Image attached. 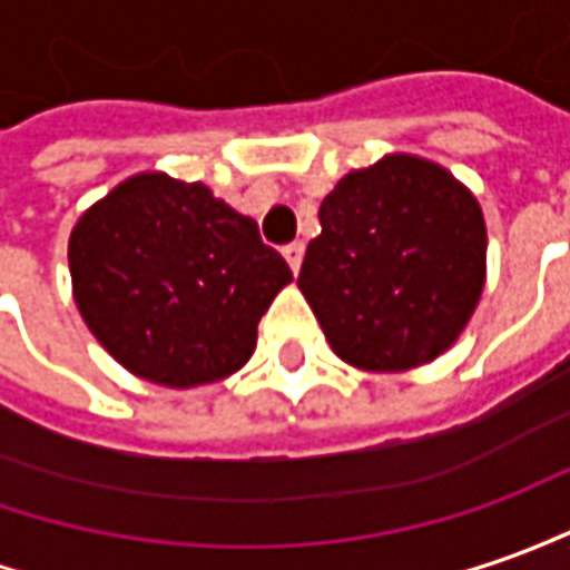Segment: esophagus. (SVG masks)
<instances>
[{"mask_svg":"<svg viewBox=\"0 0 570 570\" xmlns=\"http://www.w3.org/2000/svg\"><path fill=\"white\" fill-rule=\"evenodd\" d=\"M302 255H305V246H302L299 239H296V243H289V246H284V258L289 262V268L293 271H299Z\"/></svg>","mask_w":570,"mask_h":570,"instance_id":"34e87169","label":"esophagus"}]
</instances>
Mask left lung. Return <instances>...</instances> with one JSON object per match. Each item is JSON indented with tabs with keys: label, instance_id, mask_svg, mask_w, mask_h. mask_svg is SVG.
Listing matches in <instances>:
<instances>
[{
	"label": "left lung",
	"instance_id": "8db88e82",
	"mask_svg": "<svg viewBox=\"0 0 570 570\" xmlns=\"http://www.w3.org/2000/svg\"><path fill=\"white\" fill-rule=\"evenodd\" d=\"M317 220L296 284L343 362L405 371L455 343L487 277V227L452 174L386 155L346 174Z\"/></svg>",
	"mask_w": 570,
	"mask_h": 570
}]
</instances>
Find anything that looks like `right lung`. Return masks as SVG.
Masks as SVG:
<instances>
[{
    "label": "right lung",
    "instance_id": "right-lung-1",
    "mask_svg": "<svg viewBox=\"0 0 570 570\" xmlns=\"http://www.w3.org/2000/svg\"><path fill=\"white\" fill-rule=\"evenodd\" d=\"M73 299L127 371L199 386L249 362L258 321L293 281L258 224L203 184L137 174L77 220Z\"/></svg>",
    "mask_w": 570,
    "mask_h": 570
}]
</instances>
